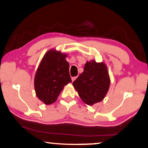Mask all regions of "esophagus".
<instances>
[{"label": "esophagus", "mask_w": 148, "mask_h": 148, "mask_svg": "<svg viewBox=\"0 0 148 148\" xmlns=\"http://www.w3.org/2000/svg\"><path fill=\"white\" fill-rule=\"evenodd\" d=\"M77 78V77H73L72 78H71V80H72V81L73 82L75 80V79Z\"/></svg>", "instance_id": "34e87169"}]
</instances>
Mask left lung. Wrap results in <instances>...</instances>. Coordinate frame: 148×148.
<instances>
[{
  "label": "left lung",
  "instance_id": "8db88e82",
  "mask_svg": "<svg viewBox=\"0 0 148 148\" xmlns=\"http://www.w3.org/2000/svg\"><path fill=\"white\" fill-rule=\"evenodd\" d=\"M110 79L104 62L87 61L84 71L73 83L82 101L89 106L103 101L107 94Z\"/></svg>",
  "mask_w": 148,
  "mask_h": 148
}]
</instances>
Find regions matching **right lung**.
I'll use <instances>...</instances> for the list:
<instances>
[{"instance_id": "1", "label": "right lung", "mask_w": 148, "mask_h": 148, "mask_svg": "<svg viewBox=\"0 0 148 148\" xmlns=\"http://www.w3.org/2000/svg\"><path fill=\"white\" fill-rule=\"evenodd\" d=\"M67 53L51 49L44 54L34 77L36 95L46 105L57 101L64 86L71 83Z\"/></svg>"}]
</instances>
